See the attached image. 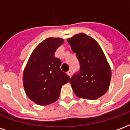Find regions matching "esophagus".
I'll use <instances>...</instances> for the list:
<instances>
[{
    "instance_id": "esophagus-1",
    "label": "esophagus",
    "mask_w": 130,
    "mask_h": 130,
    "mask_svg": "<svg viewBox=\"0 0 130 130\" xmlns=\"http://www.w3.org/2000/svg\"><path fill=\"white\" fill-rule=\"evenodd\" d=\"M67 74H68V75H69V76H72V70H69L68 72H67Z\"/></svg>"
}]
</instances>
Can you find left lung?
Listing matches in <instances>:
<instances>
[{"mask_svg":"<svg viewBox=\"0 0 130 130\" xmlns=\"http://www.w3.org/2000/svg\"><path fill=\"white\" fill-rule=\"evenodd\" d=\"M76 54L80 70L74 74L70 83L77 97L96 100L104 95L110 85L111 71L100 46L84 33L67 40Z\"/></svg>","mask_w":130,"mask_h":130,"instance_id":"8db88e82","label":"left lung"}]
</instances>
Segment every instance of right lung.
Wrapping results in <instances>:
<instances>
[{
	"label": "right lung",
	"mask_w": 130,
	"mask_h": 130,
	"mask_svg": "<svg viewBox=\"0 0 130 130\" xmlns=\"http://www.w3.org/2000/svg\"><path fill=\"white\" fill-rule=\"evenodd\" d=\"M63 40L49 37L32 51L24 69L23 83L27 96L39 105H47L58 99L62 86L70 76L60 70L61 61L55 57Z\"/></svg>",
	"instance_id": "add662e5"
}]
</instances>
